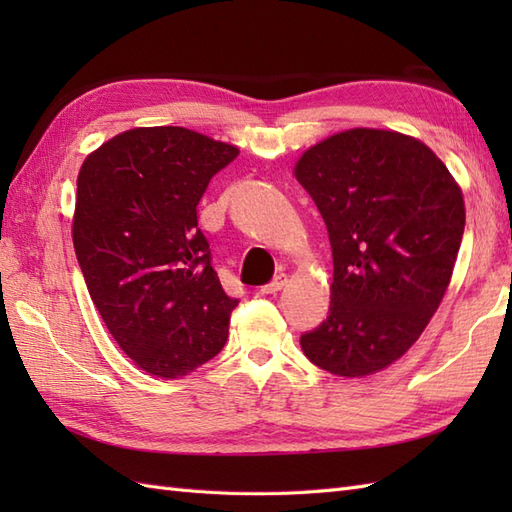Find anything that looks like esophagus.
<instances>
[{"label": "esophagus", "instance_id": "esophagus-1", "mask_svg": "<svg viewBox=\"0 0 512 512\" xmlns=\"http://www.w3.org/2000/svg\"><path fill=\"white\" fill-rule=\"evenodd\" d=\"M286 284H288V277L286 275H277L273 281H270L268 286L262 288V292H264V295H275V292H279Z\"/></svg>", "mask_w": 512, "mask_h": 512}]
</instances>
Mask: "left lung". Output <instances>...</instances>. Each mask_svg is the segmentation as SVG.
Masks as SVG:
<instances>
[{"mask_svg":"<svg viewBox=\"0 0 512 512\" xmlns=\"http://www.w3.org/2000/svg\"><path fill=\"white\" fill-rule=\"evenodd\" d=\"M295 178L328 226L330 314L301 336L310 361L343 378L396 363L451 284L464 198L422 140L354 127L303 151Z\"/></svg>","mask_w":512,"mask_h":512,"instance_id":"left-lung-1","label":"left lung"}]
</instances>
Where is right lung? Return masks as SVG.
<instances>
[{
	"mask_svg": "<svg viewBox=\"0 0 512 512\" xmlns=\"http://www.w3.org/2000/svg\"><path fill=\"white\" fill-rule=\"evenodd\" d=\"M235 145L134 127L83 160L72 242L90 297L132 363L182 378L222 350L237 306L211 266L198 204Z\"/></svg>",
	"mask_w": 512,
	"mask_h": 512,
	"instance_id": "1",
	"label": "right lung"
}]
</instances>
